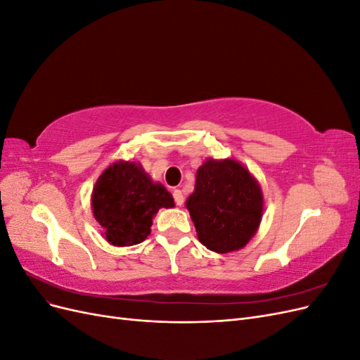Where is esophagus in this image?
I'll use <instances>...</instances> for the list:
<instances>
[{
	"instance_id": "34e87169",
	"label": "esophagus",
	"mask_w": 360,
	"mask_h": 360,
	"mask_svg": "<svg viewBox=\"0 0 360 360\" xmlns=\"http://www.w3.org/2000/svg\"><path fill=\"white\" fill-rule=\"evenodd\" d=\"M172 197H174V201H176V204L177 205H181L183 204V201H184V198H183V193H181V191L180 189H176L172 192Z\"/></svg>"
}]
</instances>
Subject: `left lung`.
Here are the masks:
<instances>
[{
  "instance_id": "1",
  "label": "left lung",
  "mask_w": 360,
  "mask_h": 360,
  "mask_svg": "<svg viewBox=\"0 0 360 360\" xmlns=\"http://www.w3.org/2000/svg\"><path fill=\"white\" fill-rule=\"evenodd\" d=\"M186 207L200 242L226 254L243 248L255 234L263 214V193L238 162L209 159L197 172Z\"/></svg>"
}]
</instances>
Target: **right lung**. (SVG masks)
Instances as JSON below:
<instances>
[{
    "instance_id": "1",
    "label": "right lung",
    "mask_w": 360,
    "mask_h": 360,
    "mask_svg": "<svg viewBox=\"0 0 360 360\" xmlns=\"http://www.w3.org/2000/svg\"><path fill=\"white\" fill-rule=\"evenodd\" d=\"M93 213L114 246H132L150 234L160 207H174L172 195L134 162H117L103 171L93 189Z\"/></svg>"
}]
</instances>
